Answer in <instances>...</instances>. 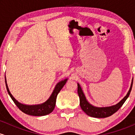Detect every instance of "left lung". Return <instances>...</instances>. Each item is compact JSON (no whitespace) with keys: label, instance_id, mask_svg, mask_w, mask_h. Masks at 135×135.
<instances>
[{"label":"left lung","instance_id":"left-lung-1","mask_svg":"<svg viewBox=\"0 0 135 135\" xmlns=\"http://www.w3.org/2000/svg\"><path fill=\"white\" fill-rule=\"evenodd\" d=\"M133 82V79L132 83H131V87H130V89L129 91H128V94H126V97L124 98L121 101L115 105H114V106L103 108L95 107L89 104L87 100H86V97H85L84 94L83 93V90H82L80 85L77 84V93H78L79 97L80 99V107H81L82 110H83L84 112L86 113L87 115L91 116V117H97V118H105V117H109V116L112 115V114H114V113L117 112L119 108L121 107L125 101L127 100V98L129 96L130 93H131V89H132Z\"/></svg>","mask_w":135,"mask_h":135}]
</instances>
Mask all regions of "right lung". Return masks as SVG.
<instances>
[{
    "mask_svg": "<svg viewBox=\"0 0 135 135\" xmlns=\"http://www.w3.org/2000/svg\"><path fill=\"white\" fill-rule=\"evenodd\" d=\"M66 80H67V79H66L65 80H62V81L60 82L58 84H57L55 89H54L53 92H52L51 96L50 98L45 103H42L41 105H26L19 103L17 100H15V98L11 94L10 91L9 90V88L7 87V83H6V79L5 77L6 88H7V92H8V93L10 95L12 100H13L14 103L16 105V106L18 107L20 110L22 111L23 113L28 114V115L33 116L46 115L50 114V113H51L53 111L54 108L55 107L56 100L57 95H58L59 92L61 91V89H62L63 86H65Z\"/></svg>",
    "mask_w": 135,
    "mask_h": 135,
    "instance_id": "1",
    "label": "right lung"
}]
</instances>
